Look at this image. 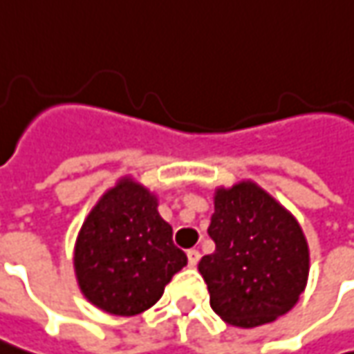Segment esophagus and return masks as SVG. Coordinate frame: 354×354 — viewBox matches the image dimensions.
<instances>
[{
  "instance_id": "34e87169",
  "label": "esophagus",
  "mask_w": 354,
  "mask_h": 354,
  "mask_svg": "<svg viewBox=\"0 0 354 354\" xmlns=\"http://www.w3.org/2000/svg\"><path fill=\"white\" fill-rule=\"evenodd\" d=\"M200 262V250L189 249L188 250V264L189 266H196Z\"/></svg>"
}]
</instances>
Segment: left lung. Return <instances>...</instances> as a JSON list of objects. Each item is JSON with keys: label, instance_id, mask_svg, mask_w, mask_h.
Returning a JSON list of instances; mask_svg holds the SVG:
<instances>
[{"label": "left lung", "instance_id": "left-lung-1", "mask_svg": "<svg viewBox=\"0 0 354 354\" xmlns=\"http://www.w3.org/2000/svg\"><path fill=\"white\" fill-rule=\"evenodd\" d=\"M207 227L215 250L198 264L212 310L237 327L274 322L308 284L310 249L296 217L261 186L217 188Z\"/></svg>", "mask_w": 354, "mask_h": 354}]
</instances>
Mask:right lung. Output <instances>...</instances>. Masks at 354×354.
I'll list each match as a JSON object with an SVG mask.
<instances>
[{"label":"right lung","mask_w":354,"mask_h":354,"mask_svg":"<svg viewBox=\"0 0 354 354\" xmlns=\"http://www.w3.org/2000/svg\"><path fill=\"white\" fill-rule=\"evenodd\" d=\"M156 207V196L125 176L88 214L74 247V270L82 294L95 308L137 315L153 308L188 264Z\"/></svg>","instance_id":"1"}]
</instances>
